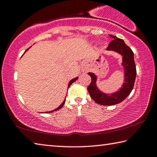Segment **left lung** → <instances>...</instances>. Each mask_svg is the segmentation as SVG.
Segmentation results:
<instances>
[{
	"instance_id": "8db88e82",
	"label": "left lung",
	"mask_w": 157,
	"mask_h": 157,
	"mask_svg": "<svg viewBox=\"0 0 157 157\" xmlns=\"http://www.w3.org/2000/svg\"><path fill=\"white\" fill-rule=\"evenodd\" d=\"M110 36L113 39L107 47V50H113L123 56V65L124 71V82L122 88L118 91L112 94H105L98 89L95 84L97 77L94 73H89L91 76V82L87 88L90 96L95 102L102 105H114L121 102L130 94L134 88L136 75V64L134 59V52L129 46H127L123 39L117 38L116 36Z\"/></svg>"
}]
</instances>
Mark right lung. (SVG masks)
Masks as SVG:
<instances>
[{"label": "right lung", "instance_id": "add662e5", "mask_svg": "<svg viewBox=\"0 0 157 157\" xmlns=\"http://www.w3.org/2000/svg\"><path fill=\"white\" fill-rule=\"evenodd\" d=\"M28 49H29V48H28L27 50H25V52L26 51H27V50H28ZM78 78H74V79H71V80L70 82H69V83H68V89L69 88V87H70V86H71V84H73L74 82H75V81L77 80V79H78ZM67 92H68V91H67ZM65 100H66V98H65V100H63V102L62 103V104H61V105L59 106V107H57V109H55V110H53V111H47V112H46V113H51V112H53V111H57V110H59V109H61V108H62V107H63V105H64Z\"/></svg>", "mask_w": 157, "mask_h": 157}]
</instances>
